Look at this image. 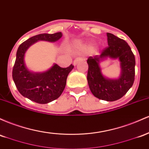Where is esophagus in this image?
Returning <instances> with one entry per match:
<instances>
[{
	"label": "esophagus",
	"mask_w": 149,
	"mask_h": 149,
	"mask_svg": "<svg viewBox=\"0 0 149 149\" xmlns=\"http://www.w3.org/2000/svg\"><path fill=\"white\" fill-rule=\"evenodd\" d=\"M84 59V58H82V57H78V58H77L76 59L74 60V62H73V64L74 65H76L79 62H80L81 61H82V60Z\"/></svg>",
	"instance_id": "34e87169"
}]
</instances>
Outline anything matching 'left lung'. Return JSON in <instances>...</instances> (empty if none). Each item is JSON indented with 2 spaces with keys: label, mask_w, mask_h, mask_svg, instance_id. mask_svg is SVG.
Returning <instances> with one entry per match:
<instances>
[{
  "label": "left lung",
  "mask_w": 149,
  "mask_h": 149,
  "mask_svg": "<svg viewBox=\"0 0 149 149\" xmlns=\"http://www.w3.org/2000/svg\"><path fill=\"white\" fill-rule=\"evenodd\" d=\"M108 46L101 51L99 56L87 59V81L91 93L99 99L114 101L126 94L132 86L135 76V57L126 41L111 33H107ZM110 56L118 58L120 62L121 75L118 80H108L101 73L99 62Z\"/></svg>",
  "instance_id": "8db88e82"
}]
</instances>
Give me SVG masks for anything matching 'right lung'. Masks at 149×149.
Here are the masks:
<instances>
[{
    "instance_id": "add662e5",
    "label": "right lung",
    "mask_w": 149,
    "mask_h": 149,
    "mask_svg": "<svg viewBox=\"0 0 149 149\" xmlns=\"http://www.w3.org/2000/svg\"><path fill=\"white\" fill-rule=\"evenodd\" d=\"M62 36L61 32L40 34L24 41L18 48L13 69V79L19 92L31 101L45 104L59 98L65 87L67 77L74 65H70L63 68L55 64L46 72L32 73L25 67L24 53L31 45L37 41L54 42Z\"/></svg>"
}]
</instances>
